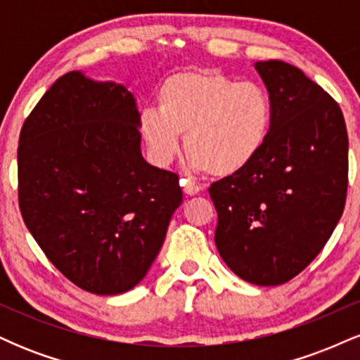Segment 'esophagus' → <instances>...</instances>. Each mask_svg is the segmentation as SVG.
I'll return each mask as SVG.
<instances>
[{
	"instance_id": "obj_1",
	"label": "esophagus",
	"mask_w": 360,
	"mask_h": 360,
	"mask_svg": "<svg viewBox=\"0 0 360 360\" xmlns=\"http://www.w3.org/2000/svg\"><path fill=\"white\" fill-rule=\"evenodd\" d=\"M179 183H181V186H183L184 194H188V196H194V194H198V193L201 191L200 186H196L194 183H191V181H188V179H181Z\"/></svg>"
}]
</instances>
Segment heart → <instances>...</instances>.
<instances>
[{
	"label": "heart",
	"mask_w": 360,
	"mask_h": 360,
	"mask_svg": "<svg viewBox=\"0 0 360 360\" xmlns=\"http://www.w3.org/2000/svg\"><path fill=\"white\" fill-rule=\"evenodd\" d=\"M272 101L255 82H238L214 69L171 74L159 84L155 110H143L139 130L150 157L166 166L179 152V135L189 166L210 176L232 177L266 147Z\"/></svg>",
	"instance_id": "b5f03b06"
}]
</instances>
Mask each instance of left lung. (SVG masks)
Listing matches in <instances>:
<instances>
[{
  "label": "left lung",
  "mask_w": 360,
  "mask_h": 360,
  "mask_svg": "<svg viewBox=\"0 0 360 360\" xmlns=\"http://www.w3.org/2000/svg\"><path fill=\"white\" fill-rule=\"evenodd\" d=\"M272 101L266 147L210 188L214 243L238 278L278 286L320 254L344 213L349 139L340 106L301 69L255 62Z\"/></svg>",
  "instance_id": "left-lung-1"
}]
</instances>
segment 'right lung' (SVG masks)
Here are the masks:
<instances>
[{"mask_svg": "<svg viewBox=\"0 0 360 360\" xmlns=\"http://www.w3.org/2000/svg\"><path fill=\"white\" fill-rule=\"evenodd\" d=\"M139 122L125 86L72 71L20 131L25 225L53 266L94 295H122L146 278L183 203L174 172L143 159Z\"/></svg>", "mask_w": 360, "mask_h": 360, "instance_id": "right-lung-1", "label": "right lung"}]
</instances>
